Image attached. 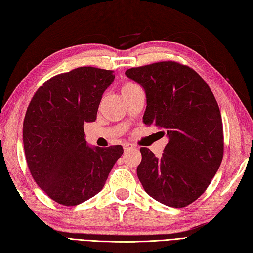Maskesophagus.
<instances>
[{
    "instance_id": "obj_1",
    "label": "esophagus",
    "mask_w": 253,
    "mask_h": 253,
    "mask_svg": "<svg viewBox=\"0 0 253 253\" xmlns=\"http://www.w3.org/2000/svg\"><path fill=\"white\" fill-rule=\"evenodd\" d=\"M132 149H136L135 144H131V143H124V150H125V151H129V150H132Z\"/></svg>"
}]
</instances>
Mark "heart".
<instances>
[{"instance_id":"1","label":"heart","mask_w":253,"mask_h":253,"mask_svg":"<svg viewBox=\"0 0 253 253\" xmlns=\"http://www.w3.org/2000/svg\"><path fill=\"white\" fill-rule=\"evenodd\" d=\"M137 87H139V85H137L136 84L130 83V82H127V83H125V84H123V87H122V92H125V91L132 90V89H135V88H137Z\"/></svg>"}]
</instances>
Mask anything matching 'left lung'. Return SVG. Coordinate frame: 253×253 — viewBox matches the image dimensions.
Segmentation results:
<instances>
[{
    "label": "left lung",
    "instance_id": "left-lung-1",
    "mask_svg": "<svg viewBox=\"0 0 253 253\" xmlns=\"http://www.w3.org/2000/svg\"><path fill=\"white\" fill-rule=\"evenodd\" d=\"M125 74L146 91L144 124L169 138L160 159L140 148L138 178L148 195L165 206H189L207 190L223 160V123L215 96L195 69L175 61L132 67Z\"/></svg>",
    "mask_w": 253,
    "mask_h": 253
}]
</instances>
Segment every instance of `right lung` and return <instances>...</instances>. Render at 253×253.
I'll use <instances>...</instances> for the list:
<instances>
[{
    "instance_id": "obj_1",
    "label": "right lung",
    "mask_w": 253,
    "mask_h": 253,
    "mask_svg": "<svg viewBox=\"0 0 253 253\" xmlns=\"http://www.w3.org/2000/svg\"><path fill=\"white\" fill-rule=\"evenodd\" d=\"M113 73L83 66L58 74L36 91L26 111L23 139L30 174L62 206H77L100 192L124 152L122 146L90 148L84 139V123L96 120Z\"/></svg>"
}]
</instances>
